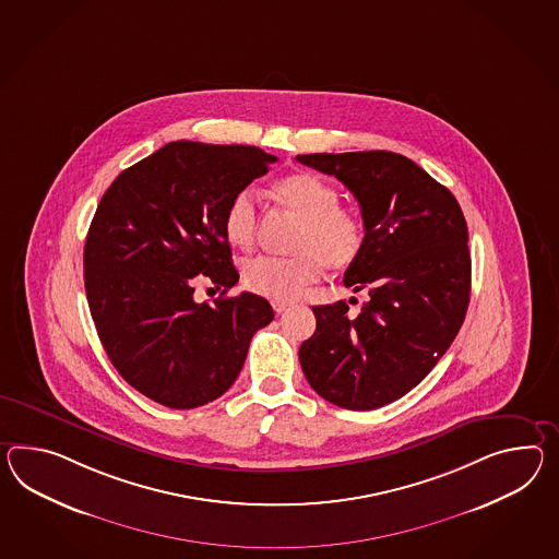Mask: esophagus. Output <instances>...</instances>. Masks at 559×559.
Returning <instances> with one entry per match:
<instances>
[{"label": "esophagus", "mask_w": 559, "mask_h": 559, "mask_svg": "<svg viewBox=\"0 0 559 559\" xmlns=\"http://www.w3.org/2000/svg\"><path fill=\"white\" fill-rule=\"evenodd\" d=\"M288 307H290V302H286V300H273L274 313H285L288 311Z\"/></svg>", "instance_id": "obj_1"}]
</instances>
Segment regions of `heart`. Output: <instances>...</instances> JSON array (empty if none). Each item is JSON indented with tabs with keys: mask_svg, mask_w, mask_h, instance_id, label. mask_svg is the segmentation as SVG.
<instances>
[{
	"mask_svg": "<svg viewBox=\"0 0 559 559\" xmlns=\"http://www.w3.org/2000/svg\"><path fill=\"white\" fill-rule=\"evenodd\" d=\"M281 207L300 219L288 259L248 260L242 283L254 295L274 300L299 297L302 286L319 278L323 269L345 271L366 245L364 222L354 210L340 205V191L314 174H293L274 186ZM224 236L234 248L250 250L260 238V207L250 188L236 191L224 212Z\"/></svg>",
	"mask_w": 559,
	"mask_h": 559,
	"instance_id": "obj_1",
	"label": "heart"
}]
</instances>
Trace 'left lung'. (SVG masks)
Masks as SVG:
<instances>
[{"label":"left lung","mask_w":559,"mask_h":559,"mask_svg":"<svg viewBox=\"0 0 559 559\" xmlns=\"http://www.w3.org/2000/svg\"><path fill=\"white\" fill-rule=\"evenodd\" d=\"M300 164L335 176L361 207L366 245L343 285L369 300L313 307L300 368L317 394L345 409H376L408 394L447 354L471 297L468 230L456 198L392 151L311 153Z\"/></svg>","instance_id":"8db88e82"}]
</instances>
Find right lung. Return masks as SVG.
I'll use <instances>...</instances> for the list:
<instances>
[{
    "label": "right lung",
    "instance_id": "add662e5",
    "mask_svg": "<svg viewBox=\"0 0 559 559\" xmlns=\"http://www.w3.org/2000/svg\"><path fill=\"white\" fill-rule=\"evenodd\" d=\"M276 157L250 145L167 143L119 174L105 191L84 245V288L110 364L136 392L167 408L216 400L245 366L248 345L274 319L238 283L224 236L231 195ZM207 277L223 295L195 304Z\"/></svg>",
    "mask_w": 559,
    "mask_h": 559
}]
</instances>
